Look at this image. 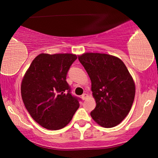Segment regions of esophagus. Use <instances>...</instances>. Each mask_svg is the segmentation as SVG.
<instances>
[{"label":"esophagus","mask_w":158,"mask_h":158,"mask_svg":"<svg viewBox=\"0 0 158 158\" xmlns=\"http://www.w3.org/2000/svg\"><path fill=\"white\" fill-rule=\"evenodd\" d=\"M88 97V94H83L82 95H81V98H82L83 100H85V99H86V98Z\"/></svg>","instance_id":"esophagus-1"}]
</instances>
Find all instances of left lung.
I'll list each match as a JSON object with an SVG mask.
<instances>
[{"instance_id":"8db88e82","label":"left lung","mask_w":158,"mask_h":158,"mask_svg":"<svg viewBox=\"0 0 158 158\" xmlns=\"http://www.w3.org/2000/svg\"><path fill=\"white\" fill-rule=\"evenodd\" d=\"M91 81L96 108L90 116L104 128L119 124L129 113L135 96V85L128 69L116 56L86 52L78 56Z\"/></svg>"}]
</instances>
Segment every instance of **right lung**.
<instances>
[{
    "instance_id": "1",
    "label": "right lung",
    "mask_w": 158,
    "mask_h": 158,
    "mask_svg": "<svg viewBox=\"0 0 158 158\" xmlns=\"http://www.w3.org/2000/svg\"><path fill=\"white\" fill-rule=\"evenodd\" d=\"M77 56L41 53L34 59L21 82L23 104L32 119L49 130L66 126L79 107L80 98L70 94L68 72Z\"/></svg>"
}]
</instances>
